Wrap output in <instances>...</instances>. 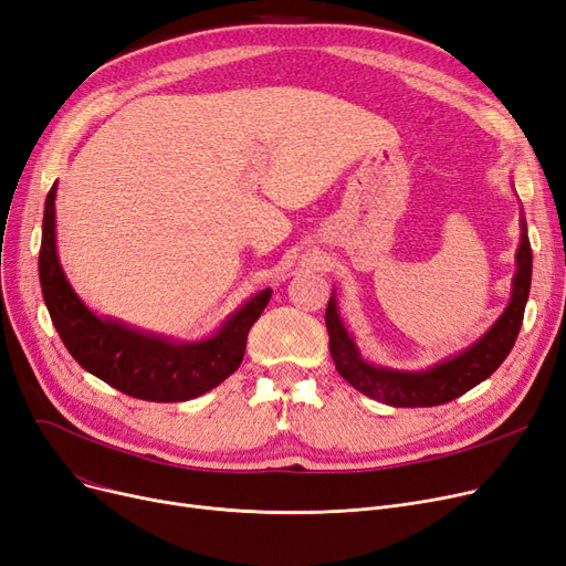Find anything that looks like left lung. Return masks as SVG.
Returning a JSON list of instances; mask_svg holds the SVG:
<instances>
[{
	"label": "left lung",
	"instance_id": "obj_1",
	"mask_svg": "<svg viewBox=\"0 0 566 566\" xmlns=\"http://www.w3.org/2000/svg\"><path fill=\"white\" fill-rule=\"evenodd\" d=\"M521 248L515 252V277L511 289V301L504 314L490 326V331L476 339L470 349L437 363L423 373L390 370V367L367 363L349 331L344 328L337 314L335 293L326 307L328 349L337 373L347 379L363 396L379 400L390 407H434L451 402L476 384L493 375L502 360L513 349L515 337L523 326V314L530 296L532 282V248L527 238V224L521 219Z\"/></svg>",
	"mask_w": 566,
	"mask_h": 566
}]
</instances>
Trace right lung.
I'll return each mask as SVG.
<instances>
[{
	"label": "right lung",
	"mask_w": 566,
	"mask_h": 566,
	"mask_svg": "<svg viewBox=\"0 0 566 566\" xmlns=\"http://www.w3.org/2000/svg\"><path fill=\"white\" fill-rule=\"evenodd\" d=\"M55 193L45 196L39 280L48 312L69 354L83 370L119 392L150 402L199 398L231 377L248 347V333L273 291L263 289L235 310L212 337L178 342L96 316L71 289L55 248Z\"/></svg>",
	"instance_id": "1"
}]
</instances>
